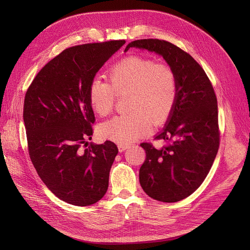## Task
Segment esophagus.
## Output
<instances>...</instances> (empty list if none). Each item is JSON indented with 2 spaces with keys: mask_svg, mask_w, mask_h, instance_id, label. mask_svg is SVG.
Instances as JSON below:
<instances>
[{
  "mask_svg": "<svg viewBox=\"0 0 250 250\" xmlns=\"http://www.w3.org/2000/svg\"><path fill=\"white\" fill-rule=\"evenodd\" d=\"M117 147H118V151H120L121 153L124 152V151H125V150L128 148V146L126 145V144H118Z\"/></svg>",
  "mask_w": 250,
  "mask_h": 250,
  "instance_id": "obj_1",
  "label": "esophagus"
}]
</instances>
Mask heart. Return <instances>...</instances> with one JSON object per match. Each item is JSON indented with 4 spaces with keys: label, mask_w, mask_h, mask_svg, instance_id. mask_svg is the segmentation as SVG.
Here are the masks:
<instances>
[{
    "label": "heart",
    "mask_w": 250,
    "mask_h": 250,
    "mask_svg": "<svg viewBox=\"0 0 250 250\" xmlns=\"http://www.w3.org/2000/svg\"><path fill=\"white\" fill-rule=\"evenodd\" d=\"M109 82L98 78L91 81L88 97L92 108L100 116L110 113L115 94L129 92L127 115L115 116L101 125L103 138L129 144L146 136L156 125L166 122L177 98V81L173 70L153 60L128 57L116 62L108 72Z\"/></svg>",
    "instance_id": "b5f03b06"
}]
</instances>
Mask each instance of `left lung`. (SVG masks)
I'll list each match as a JSON object with an SVG mask.
<instances>
[{
  "instance_id": "obj_1",
  "label": "left lung",
  "mask_w": 250,
  "mask_h": 250,
  "mask_svg": "<svg viewBox=\"0 0 250 250\" xmlns=\"http://www.w3.org/2000/svg\"><path fill=\"white\" fill-rule=\"evenodd\" d=\"M130 47L161 56L177 81L174 108L157 139L168 145L156 149L141 144L146 160L140 168L141 187L150 198L175 203L188 198L207 177L219 149L218 105L213 86L201 65L176 45L159 39H141Z\"/></svg>"
}]
</instances>
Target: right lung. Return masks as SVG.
<instances>
[{"label":"right lung","instance_id":"add662e5","mask_svg":"<svg viewBox=\"0 0 250 250\" xmlns=\"http://www.w3.org/2000/svg\"><path fill=\"white\" fill-rule=\"evenodd\" d=\"M125 43L64 49L38 72L26 92L23 120L30 159L47 188L68 204L93 205L107 191L118 150L111 141L89 143L95 116L88 91L102 65Z\"/></svg>","mask_w":250,"mask_h":250}]
</instances>
